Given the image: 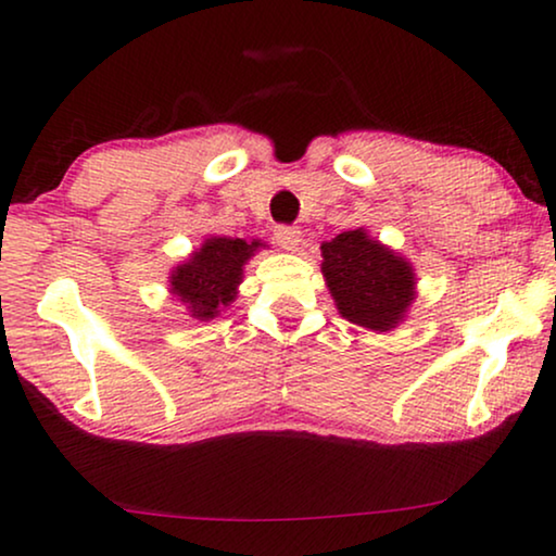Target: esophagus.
<instances>
[{"mask_svg":"<svg viewBox=\"0 0 556 556\" xmlns=\"http://www.w3.org/2000/svg\"><path fill=\"white\" fill-rule=\"evenodd\" d=\"M276 242L283 250H299V245H301V230H299V227L280 225V227H276Z\"/></svg>","mask_w":556,"mask_h":556,"instance_id":"34e87169","label":"esophagus"}]
</instances>
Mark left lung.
Listing matches in <instances>:
<instances>
[{
  "label": "left lung",
  "mask_w": 556,
  "mask_h": 556,
  "mask_svg": "<svg viewBox=\"0 0 556 556\" xmlns=\"http://www.w3.org/2000/svg\"><path fill=\"white\" fill-rule=\"evenodd\" d=\"M321 273L339 314L371 331H392L415 301V273L405 257L367 230L341 232L321 245Z\"/></svg>",
  "instance_id": "8db88e82"
}]
</instances>
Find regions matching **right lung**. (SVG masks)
<instances>
[{"instance_id":"right-lung-1","label":"right lung","mask_w":556,"mask_h":556,"mask_svg":"<svg viewBox=\"0 0 556 556\" xmlns=\"http://www.w3.org/2000/svg\"><path fill=\"white\" fill-rule=\"evenodd\" d=\"M257 248H263L261 240L207 238L202 248L172 270L169 293L187 303L189 316L197 321H210L235 301L242 283V268Z\"/></svg>"}]
</instances>
